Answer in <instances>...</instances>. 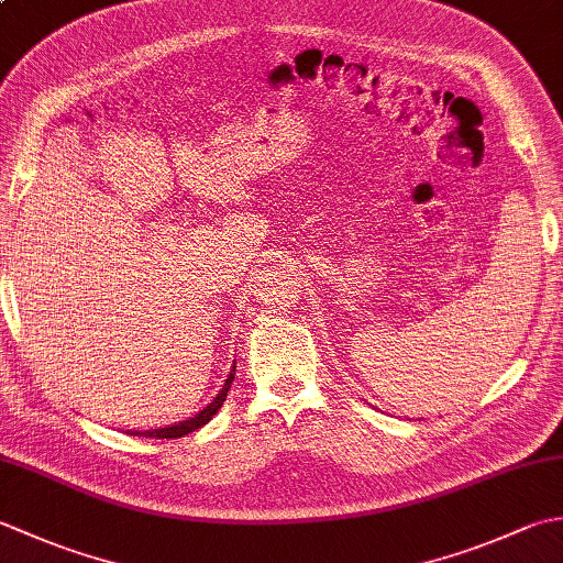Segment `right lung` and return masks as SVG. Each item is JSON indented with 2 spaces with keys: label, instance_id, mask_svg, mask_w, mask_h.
<instances>
[{
  "label": "right lung",
  "instance_id": "1",
  "mask_svg": "<svg viewBox=\"0 0 563 563\" xmlns=\"http://www.w3.org/2000/svg\"><path fill=\"white\" fill-rule=\"evenodd\" d=\"M236 367V365H234ZM232 367V373L227 375V379H224V385H222V389H220V394L218 397H214L206 409L202 411H198L194 418H188V421H181V423H174V426H166V428H154V430H145V433L142 435H147V438H157V440H164V438H184V435H188V433H194V430H198L200 426H206L210 418L220 411V406H222V401L227 399V391H230V387H232V379H234V373L236 369ZM130 435H140L137 430H130Z\"/></svg>",
  "mask_w": 563,
  "mask_h": 563
}]
</instances>
